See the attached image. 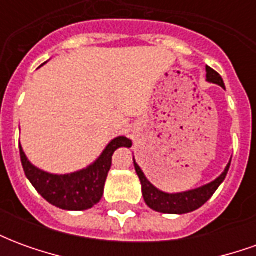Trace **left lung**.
Segmentation results:
<instances>
[{
  "mask_svg": "<svg viewBox=\"0 0 256 256\" xmlns=\"http://www.w3.org/2000/svg\"><path fill=\"white\" fill-rule=\"evenodd\" d=\"M207 71V80L211 84H220V88L225 89V84L220 78V75L216 71H214L211 67H206ZM132 145H128V148H130ZM134 167L136 172L138 176L140 181H141V186H142V196L146 206L150 208L155 210L158 212H163V214H186V212H192L194 210L200 208L204 203H207L211 196L214 194L215 190L218 189L220 184L224 182V180L226 178V174L229 172L230 167V162L226 166L225 172L220 174V177L216 178L212 182L207 184L204 186H200L198 189H192L188 192L181 193H166L162 192L158 188H155L152 184L146 180L144 176L142 170L140 168V166L134 160Z\"/></svg>",
  "mask_w": 256,
  "mask_h": 256,
  "instance_id": "left-lung-1",
  "label": "left lung"
}]
</instances>
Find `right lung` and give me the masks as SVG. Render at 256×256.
<instances>
[{
	"mask_svg": "<svg viewBox=\"0 0 256 256\" xmlns=\"http://www.w3.org/2000/svg\"><path fill=\"white\" fill-rule=\"evenodd\" d=\"M132 145L126 137H118L106 145L97 160L84 170L71 174H49L32 166L22 150L19 142L20 159L26 177L30 180L36 192L46 202L58 208L68 211H84L92 208L102 198L106 176L111 168L112 155L120 146Z\"/></svg>",
	"mask_w": 256,
	"mask_h": 256,
	"instance_id": "add662e5",
	"label": "right lung"
}]
</instances>
